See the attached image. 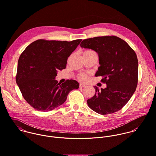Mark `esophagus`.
I'll return each mask as SVG.
<instances>
[{
    "instance_id": "1",
    "label": "esophagus",
    "mask_w": 156,
    "mask_h": 156,
    "mask_svg": "<svg viewBox=\"0 0 156 156\" xmlns=\"http://www.w3.org/2000/svg\"><path fill=\"white\" fill-rule=\"evenodd\" d=\"M86 87V85H85V84H82V83H80V87L83 88V87Z\"/></svg>"
}]
</instances>
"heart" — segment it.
<instances>
[{
  "label": "heart",
  "mask_w": 156,
  "mask_h": 156,
  "mask_svg": "<svg viewBox=\"0 0 156 156\" xmlns=\"http://www.w3.org/2000/svg\"><path fill=\"white\" fill-rule=\"evenodd\" d=\"M93 53L96 54L92 50H86L84 52V54H93ZM87 73H81L78 74V80H80V81H86L87 80Z\"/></svg>",
  "instance_id": "heart-1"
}]
</instances>
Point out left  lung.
Wrapping results in <instances>:
<instances>
[{
    "label": "left lung",
    "instance_id": "obj_1",
    "mask_svg": "<svg viewBox=\"0 0 156 156\" xmlns=\"http://www.w3.org/2000/svg\"><path fill=\"white\" fill-rule=\"evenodd\" d=\"M81 48L93 49L99 56L100 66L95 73L101 76L107 87L99 90L87 99L89 107L102 115L120 110L134 93L138 82V60L134 51L116 36H102L85 39Z\"/></svg>",
    "mask_w": 156,
    "mask_h": 156
}]
</instances>
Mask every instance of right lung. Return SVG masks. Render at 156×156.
Returning a JSON list of instances; mask_svg holds the SVG:
<instances>
[{
    "label": "right lung",
    "instance_id": "obj_1",
    "mask_svg": "<svg viewBox=\"0 0 156 156\" xmlns=\"http://www.w3.org/2000/svg\"><path fill=\"white\" fill-rule=\"evenodd\" d=\"M39 39L27 47L20 55L16 83L26 101L35 110H52L62 104L69 93L79 83L67 80L58 83L57 72L66 68L67 60L81 41Z\"/></svg>",
    "mask_w": 156,
    "mask_h": 156
}]
</instances>
